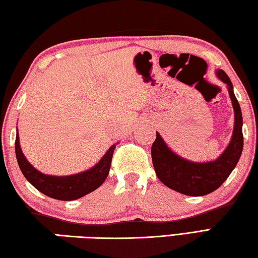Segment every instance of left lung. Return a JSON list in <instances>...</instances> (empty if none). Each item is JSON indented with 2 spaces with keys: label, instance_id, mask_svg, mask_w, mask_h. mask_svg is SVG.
Returning <instances> with one entry per match:
<instances>
[{
  "label": "left lung",
  "instance_id": "obj_1",
  "mask_svg": "<svg viewBox=\"0 0 258 258\" xmlns=\"http://www.w3.org/2000/svg\"><path fill=\"white\" fill-rule=\"evenodd\" d=\"M216 74L218 79L227 84L235 111L234 133L225 152L211 162H189L172 152L158 133L152 146L153 165L160 182L174 191L189 197L206 196L220 187L236 167L244 146L242 115L234 93V86L222 70H218Z\"/></svg>",
  "mask_w": 258,
  "mask_h": 258
}]
</instances>
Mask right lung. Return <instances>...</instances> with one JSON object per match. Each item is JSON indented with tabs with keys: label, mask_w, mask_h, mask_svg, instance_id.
Instances as JSON below:
<instances>
[{
	"label": "right lung",
	"mask_w": 258,
	"mask_h": 258,
	"mask_svg": "<svg viewBox=\"0 0 258 258\" xmlns=\"http://www.w3.org/2000/svg\"><path fill=\"white\" fill-rule=\"evenodd\" d=\"M112 145L100 162L90 169L69 176H51L39 172L28 162L20 147L19 135L16 138V156L22 174L39 192L60 201H72L86 196L100 187L108 177L113 150Z\"/></svg>",
	"instance_id": "1"
}]
</instances>
